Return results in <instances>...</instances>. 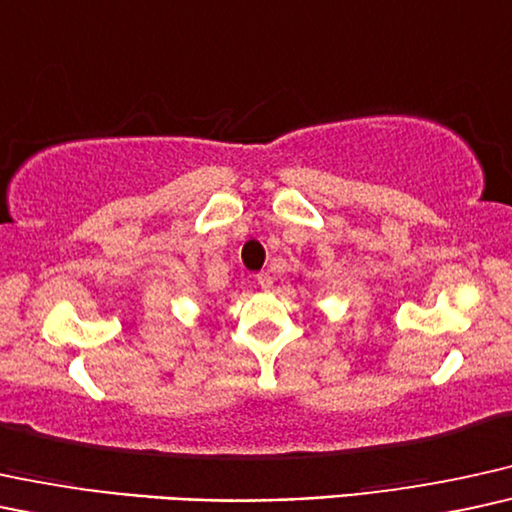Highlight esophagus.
<instances>
[{
  "label": "esophagus",
  "mask_w": 512,
  "mask_h": 512,
  "mask_svg": "<svg viewBox=\"0 0 512 512\" xmlns=\"http://www.w3.org/2000/svg\"><path fill=\"white\" fill-rule=\"evenodd\" d=\"M257 286L262 290H271V286H274V278H271L267 271H262V274H257Z\"/></svg>",
  "instance_id": "obj_1"
}]
</instances>
